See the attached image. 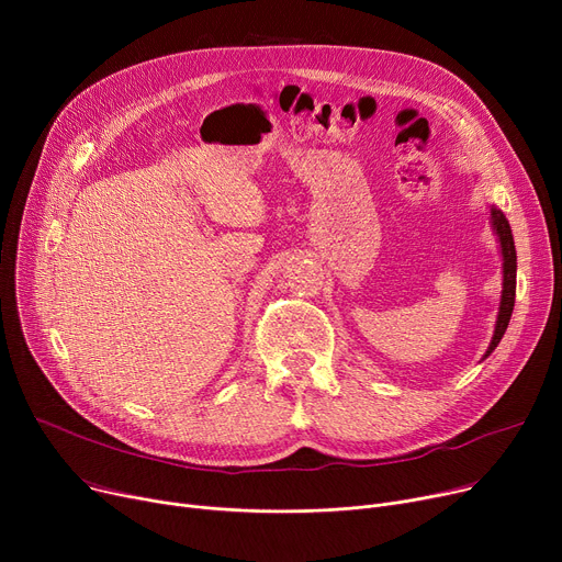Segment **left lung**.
I'll use <instances>...</instances> for the list:
<instances>
[{
	"instance_id": "8db88e82",
	"label": "left lung",
	"mask_w": 562,
	"mask_h": 562,
	"mask_svg": "<svg viewBox=\"0 0 562 562\" xmlns=\"http://www.w3.org/2000/svg\"><path fill=\"white\" fill-rule=\"evenodd\" d=\"M492 225H494L496 236L501 241V255H504V291H501V307H498L496 328H494V337H492V344L485 352V358L498 346L501 337H504V333L508 328L510 316H513V307H515V289H517V252H515L510 223L506 221L504 212L494 210V206H492Z\"/></svg>"
}]
</instances>
